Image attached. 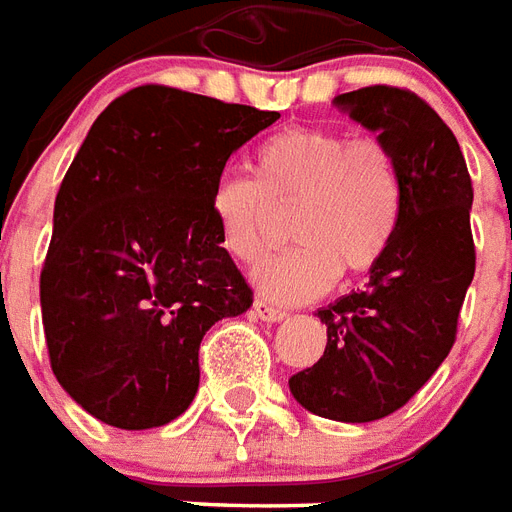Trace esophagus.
Masks as SVG:
<instances>
[{"instance_id": "1", "label": "esophagus", "mask_w": 512, "mask_h": 512, "mask_svg": "<svg viewBox=\"0 0 512 512\" xmlns=\"http://www.w3.org/2000/svg\"><path fill=\"white\" fill-rule=\"evenodd\" d=\"M255 314L263 320V323H282L287 317V312H282V309H276V306L266 304V301H255Z\"/></svg>"}]
</instances>
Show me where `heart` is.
<instances>
[{
  "mask_svg": "<svg viewBox=\"0 0 512 512\" xmlns=\"http://www.w3.org/2000/svg\"><path fill=\"white\" fill-rule=\"evenodd\" d=\"M255 176L219 173L208 211L219 246L255 263L274 233V211H293L295 249L266 257L252 285L274 304H304L336 285L339 271L366 274L388 255L404 214V184L380 140L325 127H287L252 151Z\"/></svg>",
  "mask_w": 512,
  "mask_h": 512,
  "instance_id": "1",
  "label": "heart"
}]
</instances>
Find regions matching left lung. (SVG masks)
<instances>
[{
    "mask_svg": "<svg viewBox=\"0 0 512 512\" xmlns=\"http://www.w3.org/2000/svg\"><path fill=\"white\" fill-rule=\"evenodd\" d=\"M333 105L393 154L404 214L366 290L317 309L328 344L312 369L290 377V393L320 418L369 423L404 407L456 342L475 276L472 181L456 135L418 94L366 86Z\"/></svg>",
    "mask_w": 512,
    "mask_h": 512,
    "instance_id": "1",
    "label": "left lung"
}]
</instances>
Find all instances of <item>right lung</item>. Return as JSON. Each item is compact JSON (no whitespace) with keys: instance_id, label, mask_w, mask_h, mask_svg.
Here are the masks:
<instances>
[{"instance_id":"right-lung-1","label":"right lung","mask_w":512,"mask_h":512,"mask_svg":"<svg viewBox=\"0 0 512 512\" xmlns=\"http://www.w3.org/2000/svg\"><path fill=\"white\" fill-rule=\"evenodd\" d=\"M279 119L168 86L113 100L64 176L40 274L51 369L108 426L157 429L198 393V350L252 306L208 195L230 154Z\"/></svg>"}]
</instances>
